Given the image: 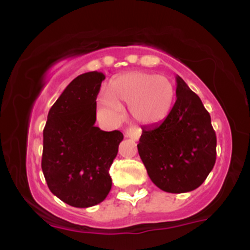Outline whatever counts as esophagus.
Returning <instances> with one entry per match:
<instances>
[{"mask_svg":"<svg viewBox=\"0 0 250 250\" xmlns=\"http://www.w3.org/2000/svg\"><path fill=\"white\" fill-rule=\"evenodd\" d=\"M125 136L134 140V141H139L140 136H141V131L137 128H127L125 131Z\"/></svg>","mask_w":250,"mask_h":250,"instance_id":"1","label":"esophagus"}]
</instances>
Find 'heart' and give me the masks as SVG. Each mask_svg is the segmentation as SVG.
I'll list each match as a JSON object with an SVG mask.
<instances>
[{
  "label": "heart",
  "instance_id": "obj_1",
  "mask_svg": "<svg viewBox=\"0 0 250 250\" xmlns=\"http://www.w3.org/2000/svg\"><path fill=\"white\" fill-rule=\"evenodd\" d=\"M176 89L165 76L148 71H131L115 77L109 90L97 97V113L108 122H119L121 108L129 107L136 122L153 125L165 121L175 102Z\"/></svg>",
  "mask_w": 250,
  "mask_h": 250
}]
</instances>
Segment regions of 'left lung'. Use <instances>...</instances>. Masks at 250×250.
<instances>
[{"mask_svg":"<svg viewBox=\"0 0 250 250\" xmlns=\"http://www.w3.org/2000/svg\"><path fill=\"white\" fill-rule=\"evenodd\" d=\"M176 101L161 123L142 127L140 157L154 185L167 193L199 188L216 161V135L200 97L176 76Z\"/></svg>","mask_w":250,"mask_h":250,"instance_id":"1","label":"left lung"}]
</instances>
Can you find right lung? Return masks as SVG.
<instances>
[{"instance_id":"obj_1","label":"right lung","mask_w":250,"mask_h":250,"mask_svg":"<svg viewBox=\"0 0 250 250\" xmlns=\"http://www.w3.org/2000/svg\"><path fill=\"white\" fill-rule=\"evenodd\" d=\"M105 76L89 71L74 79L48 113L42 171L50 191L67 205H99L111 189L109 168L123 134L95 127L96 97Z\"/></svg>"}]
</instances>
